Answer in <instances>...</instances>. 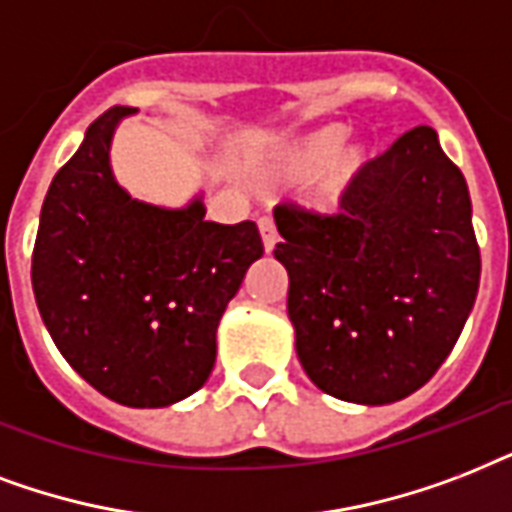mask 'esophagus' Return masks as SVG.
<instances>
[{"label": "esophagus", "mask_w": 512, "mask_h": 512, "mask_svg": "<svg viewBox=\"0 0 512 512\" xmlns=\"http://www.w3.org/2000/svg\"><path fill=\"white\" fill-rule=\"evenodd\" d=\"M259 232H261V240H264V251L269 253L277 245L275 221L269 219V216H261V219H259Z\"/></svg>", "instance_id": "obj_1"}]
</instances>
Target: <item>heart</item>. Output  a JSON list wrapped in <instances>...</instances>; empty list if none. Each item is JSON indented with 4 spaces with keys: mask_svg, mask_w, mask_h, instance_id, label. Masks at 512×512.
Listing matches in <instances>:
<instances>
[{
    "mask_svg": "<svg viewBox=\"0 0 512 512\" xmlns=\"http://www.w3.org/2000/svg\"><path fill=\"white\" fill-rule=\"evenodd\" d=\"M350 128L331 122L323 128H315L307 136L296 138L283 149H277L259 165V176L269 181H285V184H301L310 181L328 168L323 181V194L328 200H336L347 189L358 170L366 165L368 152L363 146H352L342 152L347 144Z\"/></svg>",
    "mask_w": 512,
    "mask_h": 512,
    "instance_id": "obj_1",
    "label": "heart"
}]
</instances>
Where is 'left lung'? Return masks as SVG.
Wrapping results in <instances>:
<instances>
[{
  "label": "left lung",
  "mask_w": 512,
  "mask_h": 512,
  "mask_svg": "<svg viewBox=\"0 0 512 512\" xmlns=\"http://www.w3.org/2000/svg\"><path fill=\"white\" fill-rule=\"evenodd\" d=\"M275 224L296 355L312 382L363 406L430 382L481 280L467 181L438 133L419 125L366 162L339 213L283 202Z\"/></svg>",
  "instance_id": "obj_1"
}]
</instances>
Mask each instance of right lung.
I'll list each match as a JSON object with an SVG mask.
<instances>
[{
	"instance_id": "right-lung-1",
	"label": "right lung",
	"mask_w": 512,
	"mask_h": 512,
	"mask_svg": "<svg viewBox=\"0 0 512 512\" xmlns=\"http://www.w3.org/2000/svg\"><path fill=\"white\" fill-rule=\"evenodd\" d=\"M133 112L101 114L55 173L31 285L55 347L87 384L122 406L162 408L208 382L221 315L264 245L253 221H205L200 197L170 211L114 181L109 146Z\"/></svg>"
}]
</instances>
